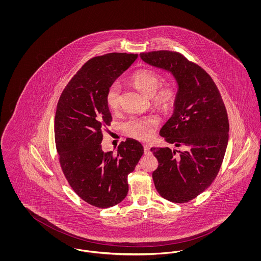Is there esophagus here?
<instances>
[{
  "mask_svg": "<svg viewBox=\"0 0 261 261\" xmlns=\"http://www.w3.org/2000/svg\"><path fill=\"white\" fill-rule=\"evenodd\" d=\"M149 149H150V147H149V144H145L144 145V150H145L146 154H149V152H150Z\"/></svg>",
  "mask_w": 261,
  "mask_h": 261,
  "instance_id": "obj_1",
  "label": "esophagus"
}]
</instances>
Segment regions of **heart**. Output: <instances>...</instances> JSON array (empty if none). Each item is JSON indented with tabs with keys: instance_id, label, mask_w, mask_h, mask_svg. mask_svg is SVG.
<instances>
[{
	"instance_id": "obj_1",
	"label": "heart",
	"mask_w": 261,
	"mask_h": 261,
	"mask_svg": "<svg viewBox=\"0 0 261 261\" xmlns=\"http://www.w3.org/2000/svg\"><path fill=\"white\" fill-rule=\"evenodd\" d=\"M134 87L148 97H151L153 105L162 109L172 108L179 95V89L175 83H168L158 89L162 82V75L149 68L137 70L130 77ZM106 102L111 110H116L120 102V87L117 83L110 85L106 93ZM159 118L150 115L146 117H132L125 123L127 134L140 141H148L159 126Z\"/></svg>"
}]
</instances>
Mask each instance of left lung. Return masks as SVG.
I'll return each instance as SVG.
<instances>
[{"label":"left lung","instance_id":"1","mask_svg":"<svg viewBox=\"0 0 261 261\" xmlns=\"http://www.w3.org/2000/svg\"><path fill=\"white\" fill-rule=\"evenodd\" d=\"M140 57L170 71L179 86L173 115L162 127L161 136L186 150L151 148L159 162L152 179L163 199L188 202L211 186L223 162L229 139L223 99L211 75L182 54L153 50Z\"/></svg>","mask_w":261,"mask_h":261}]
</instances>
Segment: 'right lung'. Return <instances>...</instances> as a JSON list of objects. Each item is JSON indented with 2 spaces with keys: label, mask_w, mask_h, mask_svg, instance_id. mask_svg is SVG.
<instances>
[{
  "label": "right lung",
  "mask_w": 261,
  "mask_h": 261,
  "mask_svg": "<svg viewBox=\"0 0 261 261\" xmlns=\"http://www.w3.org/2000/svg\"><path fill=\"white\" fill-rule=\"evenodd\" d=\"M137 58V54L111 53L89 60L58 101L55 140L62 172L79 198L99 208L125 199L128 175L144 153L134 139L121 142L116 153L102 151L100 145L102 130L112 120L107 90Z\"/></svg>",
  "instance_id": "obj_1"
}]
</instances>
